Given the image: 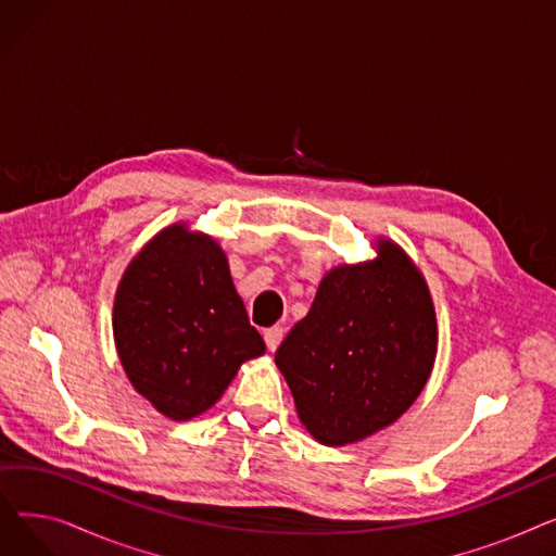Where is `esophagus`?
<instances>
[{
    "mask_svg": "<svg viewBox=\"0 0 556 556\" xmlns=\"http://www.w3.org/2000/svg\"><path fill=\"white\" fill-rule=\"evenodd\" d=\"M283 336H286V331L281 327H273V329H268L266 333H263V338H266V346L270 349V352H275V349L281 344Z\"/></svg>",
    "mask_w": 556,
    "mask_h": 556,
    "instance_id": "obj_1",
    "label": "esophagus"
}]
</instances>
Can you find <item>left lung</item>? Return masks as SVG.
Masks as SVG:
<instances>
[{"label":"left lung","instance_id":"obj_1","mask_svg":"<svg viewBox=\"0 0 556 556\" xmlns=\"http://www.w3.org/2000/svg\"><path fill=\"white\" fill-rule=\"evenodd\" d=\"M376 256L331 268L275 363L313 440L346 446L407 413L437 356V315L426 277L394 241Z\"/></svg>","mask_w":556,"mask_h":556}]
</instances>
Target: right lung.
Here are the masks:
<instances>
[{
	"instance_id": "obj_1",
	"label": "right lung",
	"mask_w": 556,
	"mask_h": 556,
	"mask_svg": "<svg viewBox=\"0 0 556 556\" xmlns=\"http://www.w3.org/2000/svg\"><path fill=\"white\" fill-rule=\"evenodd\" d=\"M112 333L130 386L170 421L207 413L239 367L266 354L227 254L182 220L160 229L128 263Z\"/></svg>"
}]
</instances>
